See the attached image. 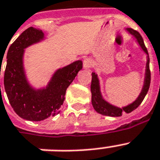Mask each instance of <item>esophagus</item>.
Listing matches in <instances>:
<instances>
[{
  "label": "esophagus",
  "instance_id": "obj_1",
  "mask_svg": "<svg viewBox=\"0 0 160 160\" xmlns=\"http://www.w3.org/2000/svg\"><path fill=\"white\" fill-rule=\"evenodd\" d=\"M91 65H92V62L89 59H85L84 60V61H83V66H84L85 69H88V68L91 67Z\"/></svg>",
  "mask_w": 160,
  "mask_h": 160
}]
</instances>
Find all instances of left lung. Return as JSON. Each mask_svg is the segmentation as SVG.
Wrapping results in <instances>:
<instances>
[{
    "instance_id": "left-lung-1",
    "label": "left lung",
    "mask_w": 160,
    "mask_h": 160,
    "mask_svg": "<svg viewBox=\"0 0 160 160\" xmlns=\"http://www.w3.org/2000/svg\"><path fill=\"white\" fill-rule=\"evenodd\" d=\"M129 33H131L133 36L137 39V41L139 42V46H141V48L144 50V51L147 55L148 51L144 43V40L140 36V34L138 31H134L131 28L127 29ZM150 80H151V75H150V70H149V57L148 55L147 57V63H146V73H145V79H144V87L142 89V91L140 95L137 100L133 102L132 104L129 105L128 106L124 107V108H118L114 105H111L109 103H107L102 98V95L100 94V84H99V80H98L97 75H95V73H92V80H91V85H90V90H91V102L94 109L95 111L98 112L99 114L106 115V116H112V117H119L121 116L122 113H130L134 109L139 107V105L144 100L145 95L149 89L150 85Z\"/></svg>"
}]
</instances>
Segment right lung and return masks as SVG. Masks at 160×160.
Returning a JSON list of instances; mask_svg holds the SVG:
<instances>
[{
    "instance_id": "1",
    "label": "right lung",
    "mask_w": 160,
    "mask_h": 160,
    "mask_svg": "<svg viewBox=\"0 0 160 160\" xmlns=\"http://www.w3.org/2000/svg\"><path fill=\"white\" fill-rule=\"evenodd\" d=\"M43 38L41 30L29 27L11 44L6 55L4 86L9 102L19 116L31 121H41L60 113L66 89L83 65L81 60L75 61L58 70L46 89H32L24 72V49Z\"/></svg>"
}]
</instances>
